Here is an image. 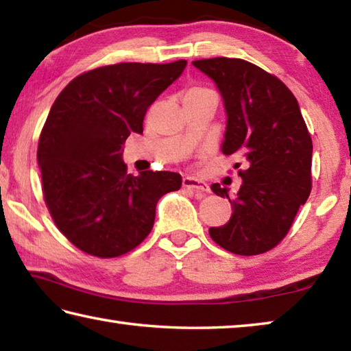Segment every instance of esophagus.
I'll use <instances>...</instances> for the list:
<instances>
[{
  "instance_id": "obj_1",
  "label": "esophagus",
  "mask_w": 351,
  "mask_h": 351,
  "mask_svg": "<svg viewBox=\"0 0 351 351\" xmlns=\"http://www.w3.org/2000/svg\"><path fill=\"white\" fill-rule=\"evenodd\" d=\"M182 187L192 190V192H197V193H204L209 190V186H207L204 181L197 180V178H192V176L182 178Z\"/></svg>"
}]
</instances>
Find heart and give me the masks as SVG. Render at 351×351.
<instances>
[{"label": "heart", "instance_id": "heart-1", "mask_svg": "<svg viewBox=\"0 0 351 351\" xmlns=\"http://www.w3.org/2000/svg\"><path fill=\"white\" fill-rule=\"evenodd\" d=\"M203 91H210V90H206V88H192L189 93H203Z\"/></svg>", "mask_w": 351, "mask_h": 351}]
</instances>
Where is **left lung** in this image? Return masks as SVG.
<instances>
[{"mask_svg": "<svg viewBox=\"0 0 351 351\" xmlns=\"http://www.w3.org/2000/svg\"><path fill=\"white\" fill-rule=\"evenodd\" d=\"M195 68L215 82L228 123L221 150L243 154L240 190L212 184L228 198L230 219L210 228V239L226 251L257 255L280 243L311 192L313 142L294 94L282 80L241 58H204Z\"/></svg>", "mask_w": 351, "mask_h": 351, "instance_id": "8db88e82", "label": "left lung"}]
</instances>
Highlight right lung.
<instances>
[{
    "label": "right lung",
    "instance_id": "obj_1",
    "mask_svg": "<svg viewBox=\"0 0 351 351\" xmlns=\"http://www.w3.org/2000/svg\"><path fill=\"white\" fill-rule=\"evenodd\" d=\"M187 66L117 63L77 75L58 94L41 130L37 159L47 209L80 251L111 258L150 234L156 204L181 187L175 171L127 173L122 145L142 133L145 112Z\"/></svg>",
    "mask_w": 351,
    "mask_h": 351
}]
</instances>
